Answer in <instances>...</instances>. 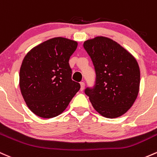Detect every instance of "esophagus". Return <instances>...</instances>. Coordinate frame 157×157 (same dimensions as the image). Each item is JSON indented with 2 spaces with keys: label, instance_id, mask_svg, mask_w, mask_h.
Masks as SVG:
<instances>
[{
  "label": "esophagus",
  "instance_id": "esophagus-1",
  "mask_svg": "<svg viewBox=\"0 0 157 157\" xmlns=\"http://www.w3.org/2000/svg\"><path fill=\"white\" fill-rule=\"evenodd\" d=\"M84 87H85V82H80V90L83 91Z\"/></svg>",
  "mask_w": 157,
  "mask_h": 157
}]
</instances>
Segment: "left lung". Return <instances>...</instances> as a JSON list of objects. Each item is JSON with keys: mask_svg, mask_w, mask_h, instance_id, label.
I'll use <instances>...</instances> for the list:
<instances>
[{"mask_svg": "<svg viewBox=\"0 0 157 157\" xmlns=\"http://www.w3.org/2000/svg\"><path fill=\"white\" fill-rule=\"evenodd\" d=\"M83 48L95 71L93 87H87L94 109L104 117L114 118L124 114L136 99L140 70L135 58L109 38L98 36L86 41Z\"/></svg>", "mask_w": 157, "mask_h": 157, "instance_id": "obj_1", "label": "left lung"}]
</instances>
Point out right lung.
Listing matches in <instances>:
<instances>
[{
  "instance_id": "right-lung-1",
  "label": "right lung",
  "mask_w": 157,
  "mask_h": 157,
  "mask_svg": "<svg viewBox=\"0 0 157 157\" xmlns=\"http://www.w3.org/2000/svg\"><path fill=\"white\" fill-rule=\"evenodd\" d=\"M77 42L63 37L45 41L27 53L19 73L22 96L31 111L44 118L61 114L80 85L71 80L69 59Z\"/></svg>"
}]
</instances>
